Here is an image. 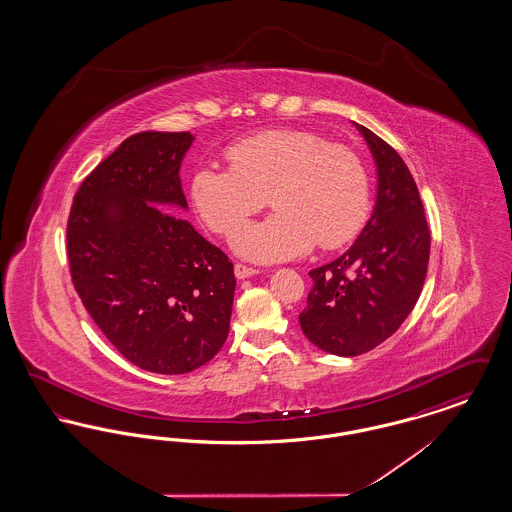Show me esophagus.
Returning a JSON list of instances; mask_svg holds the SVG:
<instances>
[{"label":"esophagus","mask_w":512,"mask_h":512,"mask_svg":"<svg viewBox=\"0 0 512 512\" xmlns=\"http://www.w3.org/2000/svg\"><path fill=\"white\" fill-rule=\"evenodd\" d=\"M257 272H259L257 268L245 267V265H236V267H234V274H236V278H238V280L251 278V276H255Z\"/></svg>","instance_id":"esophagus-1"}]
</instances>
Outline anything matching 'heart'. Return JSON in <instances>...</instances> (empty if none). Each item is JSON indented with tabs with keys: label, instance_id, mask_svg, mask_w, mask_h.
Instances as JSON below:
<instances>
[{
	"label": "heart",
	"instance_id": "heart-1",
	"mask_svg": "<svg viewBox=\"0 0 512 512\" xmlns=\"http://www.w3.org/2000/svg\"><path fill=\"white\" fill-rule=\"evenodd\" d=\"M230 167L205 163L190 180L197 217L220 236L234 234L270 199L267 220L242 228L234 251L253 263H278L315 245L349 244L370 211L368 174L359 155L313 130L274 128L226 149Z\"/></svg>",
	"mask_w": 512,
	"mask_h": 512
}]
</instances>
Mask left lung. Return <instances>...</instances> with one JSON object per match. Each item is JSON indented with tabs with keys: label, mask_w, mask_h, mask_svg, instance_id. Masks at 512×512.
<instances>
[{
	"label": "left lung",
	"mask_w": 512,
	"mask_h": 512,
	"mask_svg": "<svg viewBox=\"0 0 512 512\" xmlns=\"http://www.w3.org/2000/svg\"><path fill=\"white\" fill-rule=\"evenodd\" d=\"M353 124L376 165L374 209L355 244L309 272L313 290L299 315L307 340L340 357L374 349L405 322L430 259V230L413 174L393 147Z\"/></svg>",
	"instance_id": "1"
}]
</instances>
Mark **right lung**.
Listing matches in <instances>:
<instances>
[{
	"label": "right lung",
	"instance_id": "add662e5",
	"mask_svg": "<svg viewBox=\"0 0 512 512\" xmlns=\"http://www.w3.org/2000/svg\"><path fill=\"white\" fill-rule=\"evenodd\" d=\"M190 132L126 138L82 182L67 226L74 290L132 365L186 374L230 330L234 265L182 217Z\"/></svg>",
	"mask_w": 512,
	"mask_h": 512
}]
</instances>
